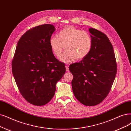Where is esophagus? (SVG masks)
Listing matches in <instances>:
<instances>
[{
    "label": "esophagus",
    "mask_w": 131,
    "mask_h": 131,
    "mask_svg": "<svg viewBox=\"0 0 131 131\" xmlns=\"http://www.w3.org/2000/svg\"><path fill=\"white\" fill-rule=\"evenodd\" d=\"M66 71H69V66L66 65Z\"/></svg>",
    "instance_id": "obj_1"
}]
</instances>
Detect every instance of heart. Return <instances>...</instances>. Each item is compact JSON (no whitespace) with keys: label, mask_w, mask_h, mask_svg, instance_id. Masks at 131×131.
Here are the masks:
<instances>
[{"label":"heart","mask_w":131,"mask_h":131,"mask_svg":"<svg viewBox=\"0 0 131 131\" xmlns=\"http://www.w3.org/2000/svg\"><path fill=\"white\" fill-rule=\"evenodd\" d=\"M49 43L54 55L59 58L65 46L66 51L60 61L70 63L74 60H81L88 56L92 46V39L90 33L72 26H67L50 38Z\"/></svg>","instance_id":"1"}]
</instances>
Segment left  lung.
Listing matches in <instances>:
<instances>
[{"mask_svg": "<svg viewBox=\"0 0 131 131\" xmlns=\"http://www.w3.org/2000/svg\"><path fill=\"white\" fill-rule=\"evenodd\" d=\"M92 46L89 55L70 65L72 87L77 99L85 106L98 105L105 99L117 74V65L112 43L105 34L89 28Z\"/></svg>", "mask_w": 131, "mask_h": 131, "instance_id": "obj_1", "label": "left lung"}]
</instances>
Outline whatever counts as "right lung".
<instances>
[{
  "instance_id": "right-lung-1",
  "label": "right lung",
  "mask_w": 131,
  "mask_h": 131,
  "mask_svg": "<svg viewBox=\"0 0 131 131\" xmlns=\"http://www.w3.org/2000/svg\"><path fill=\"white\" fill-rule=\"evenodd\" d=\"M54 28L43 24L28 30L19 40L12 59L18 90L35 106L45 105L53 98L57 81L66 72L65 64L55 58L49 43Z\"/></svg>"
}]
</instances>
